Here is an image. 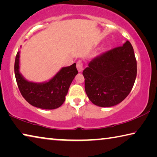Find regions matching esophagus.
Masks as SVG:
<instances>
[{
    "label": "esophagus",
    "instance_id": "esophagus-1",
    "mask_svg": "<svg viewBox=\"0 0 157 157\" xmlns=\"http://www.w3.org/2000/svg\"><path fill=\"white\" fill-rule=\"evenodd\" d=\"M76 67L79 72H81L83 69V63L81 60H78L76 63Z\"/></svg>",
    "mask_w": 157,
    "mask_h": 157
}]
</instances>
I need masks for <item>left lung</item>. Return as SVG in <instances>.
Returning <instances> with one entry per match:
<instances>
[{"label":"left lung","mask_w":157,"mask_h":157,"mask_svg":"<svg viewBox=\"0 0 157 157\" xmlns=\"http://www.w3.org/2000/svg\"><path fill=\"white\" fill-rule=\"evenodd\" d=\"M137 74V63L132 45L123 46L97 56L84 69L85 90L89 99L101 107L122 102L130 93Z\"/></svg>","instance_id":"left-lung-1"}]
</instances>
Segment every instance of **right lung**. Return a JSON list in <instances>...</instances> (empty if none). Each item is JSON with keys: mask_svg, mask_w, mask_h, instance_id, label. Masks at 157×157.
<instances>
[{"mask_svg": "<svg viewBox=\"0 0 157 157\" xmlns=\"http://www.w3.org/2000/svg\"><path fill=\"white\" fill-rule=\"evenodd\" d=\"M19 52L14 63L17 83L23 97L32 106L42 109H55L65 100L70 84L78 74L76 63L63 67L52 79L44 83H35L25 80L19 74Z\"/></svg>", "mask_w": 157, "mask_h": 157, "instance_id": "add662e5", "label": "right lung"}]
</instances>
